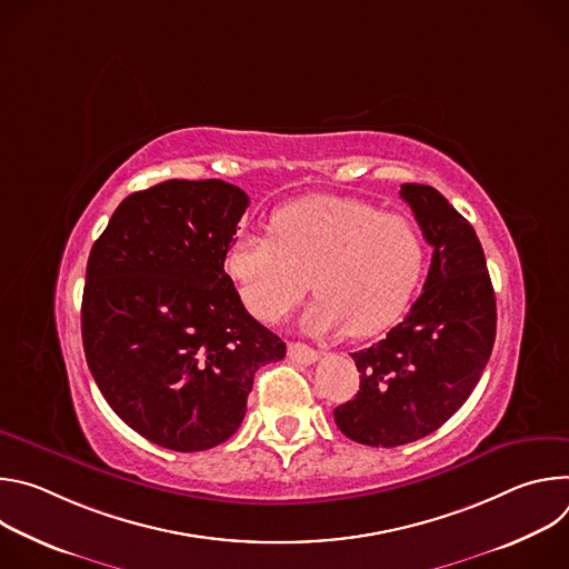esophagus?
<instances>
[{
	"label": "esophagus",
	"instance_id": "34e87169",
	"mask_svg": "<svg viewBox=\"0 0 569 569\" xmlns=\"http://www.w3.org/2000/svg\"><path fill=\"white\" fill-rule=\"evenodd\" d=\"M288 358H290L292 362H297V365H312V362L319 358V353H317L315 349H310L308 345L290 342V345H288Z\"/></svg>",
	"mask_w": 569,
	"mask_h": 569
}]
</instances>
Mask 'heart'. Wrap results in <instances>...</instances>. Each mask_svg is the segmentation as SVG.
<instances>
[{
    "label": "heart",
    "instance_id": "1",
    "mask_svg": "<svg viewBox=\"0 0 569 569\" xmlns=\"http://www.w3.org/2000/svg\"><path fill=\"white\" fill-rule=\"evenodd\" d=\"M426 266L421 227L353 198H310L279 209L272 233L242 231L224 270L246 308L281 319L312 286L306 327H347L353 338L382 329L410 303Z\"/></svg>",
    "mask_w": 569,
    "mask_h": 569
}]
</instances>
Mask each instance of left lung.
Segmentation results:
<instances>
[{"mask_svg":"<svg viewBox=\"0 0 569 569\" xmlns=\"http://www.w3.org/2000/svg\"><path fill=\"white\" fill-rule=\"evenodd\" d=\"M432 263L408 317L351 353L360 391L336 408L342 435L396 448L441 428L470 396L496 342V292L470 222L432 187L402 184Z\"/></svg>","mask_w":569,"mask_h":569,"instance_id":"obj_1","label":"left lung"}]
</instances>
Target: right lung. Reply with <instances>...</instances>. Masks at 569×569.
Here are the masks:
<instances>
[{"label": "right lung", "instance_id": "right-lung-1", "mask_svg": "<svg viewBox=\"0 0 569 569\" xmlns=\"http://www.w3.org/2000/svg\"><path fill=\"white\" fill-rule=\"evenodd\" d=\"M248 204L222 180L161 182L128 196L90 252L88 367L117 417L161 448L227 441L259 367L286 356L224 272Z\"/></svg>", "mask_w": 569, "mask_h": 569}]
</instances>
